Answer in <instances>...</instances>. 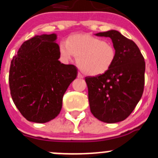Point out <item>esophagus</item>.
<instances>
[{"label":"esophagus","mask_w":158,"mask_h":158,"mask_svg":"<svg viewBox=\"0 0 158 158\" xmlns=\"http://www.w3.org/2000/svg\"><path fill=\"white\" fill-rule=\"evenodd\" d=\"M77 77H78V78H83L84 77H83V75L81 73H78V74H77Z\"/></svg>","instance_id":"obj_1"}]
</instances>
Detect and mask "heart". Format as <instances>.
I'll use <instances>...</instances> for the list:
<instances>
[{"label": "heart", "mask_w": 158, "mask_h": 158, "mask_svg": "<svg viewBox=\"0 0 158 158\" xmlns=\"http://www.w3.org/2000/svg\"><path fill=\"white\" fill-rule=\"evenodd\" d=\"M59 54L64 62L77 56L79 68L89 76L104 74L116 58V50L109 42L91 34H74L59 45Z\"/></svg>", "instance_id": "b5f03b06"}]
</instances>
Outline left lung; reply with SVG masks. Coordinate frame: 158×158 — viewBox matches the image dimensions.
<instances>
[{
	"label": "left lung",
	"instance_id": "1",
	"mask_svg": "<svg viewBox=\"0 0 158 158\" xmlns=\"http://www.w3.org/2000/svg\"><path fill=\"white\" fill-rule=\"evenodd\" d=\"M110 37L116 58L108 71L86 77L90 111L103 122L125 120L141 98L144 86L145 61L138 47L115 30L95 34Z\"/></svg>",
	"mask_w": 158,
	"mask_h": 158
}]
</instances>
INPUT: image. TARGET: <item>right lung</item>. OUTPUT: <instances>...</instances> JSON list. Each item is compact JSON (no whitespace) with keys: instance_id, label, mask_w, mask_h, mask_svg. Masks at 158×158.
<instances>
[{"instance_id":"add662e5","label":"right lung","mask_w":158,"mask_h":158,"mask_svg":"<svg viewBox=\"0 0 158 158\" xmlns=\"http://www.w3.org/2000/svg\"><path fill=\"white\" fill-rule=\"evenodd\" d=\"M56 34L35 35L14 56L9 71L12 100L27 121L46 123L62 108L63 96L77 77L74 65L59 61Z\"/></svg>"}]
</instances>
